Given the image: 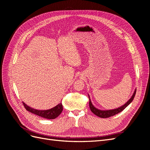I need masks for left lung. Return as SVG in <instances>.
Instances as JSON below:
<instances>
[{"instance_id":"8db88e82","label":"left lung","mask_w":150,"mask_h":150,"mask_svg":"<svg viewBox=\"0 0 150 150\" xmlns=\"http://www.w3.org/2000/svg\"><path fill=\"white\" fill-rule=\"evenodd\" d=\"M136 92H137V89H135L132 95V96L131 97V98L124 104V105H122L121 107H119L116 109H113V110H99V109H98L96 108H95L93 106V104H92L91 101V99L89 98V95H88L89 98V104L90 110L95 115H96L98 117H102V118H107V117L115 116V115L117 114V113H119V112H121L123 110H125V109L127 106H128L131 102L133 101L135 94H136Z\"/></svg>"}]
</instances>
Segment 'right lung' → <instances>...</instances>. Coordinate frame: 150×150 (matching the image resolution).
Here are the masks:
<instances>
[{
    "mask_svg": "<svg viewBox=\"0 0 150 150\" xmlns=\"http://www.w3.org/2000/svg\"><path fill=\"white\" fill-rule=\"evenodd\" d=\"M22 103H23V104H24L25 108L28 111L33 113V114H34V115H38L39 116L44 117V118H46V119H49V120L55 119L56 117L59 116V115L62 112V109H63L62 104L61 103L58 104L55 107H54L51 109H49V110H35V109L29 107V106L27 105L26 104H25V103H24V102H22Z\"/></svg>",
    "mask_w": 150,
    "mask_h": 150,
    "instance_id": "obj_1",
    "label": "right lung"
}]
</instances>
